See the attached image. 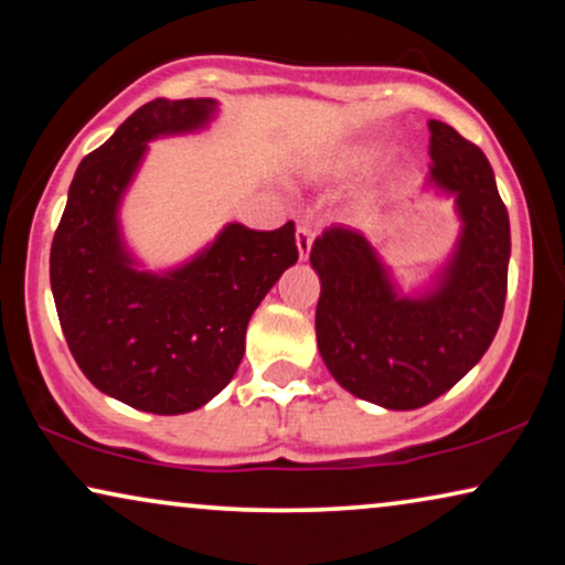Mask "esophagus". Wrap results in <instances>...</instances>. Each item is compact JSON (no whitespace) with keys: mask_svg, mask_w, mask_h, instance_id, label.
<instances>
[{"mask_svg":"<svg viewBox=\"0 0 565 565\" xmlns=\"http://www.w3.org/2000/svg\"><path fill=\"white\" fill-rule=\"evenodd\" d=\"M296 244H298L300 259H306L308 252H311V244H313V231L308 228V226H298V231H296Z\"/></svg>","mask_w":565,"mask_h":565,"instance_id":"obj_1","label":"esophagus"}]
</instances>
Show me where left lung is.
<instances>
[{"label":"left lung","mask_w":565,"mask_h":565,"mask_svg":"<svg viewBox=\"0 0 565 565\" xmlns=\"http://www.w3.org/2000/svg\"><path fill=\"white\" fill-rule=\"evenodd\" d=\"M429 182L452 192L458 252L424 298L398 296L358 231L331 226L311 246L321 277L316 339L329 373L370 404L408 412L443 396L483 358L504 316L512 236L486 153L429 120Z\"/></svg>","instance_id":"1"}]
</instances>
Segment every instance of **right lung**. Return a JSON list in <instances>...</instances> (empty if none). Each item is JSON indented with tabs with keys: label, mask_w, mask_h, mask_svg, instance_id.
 Masks as SVG:
<instances>
[{
	"label": "right lung",
	"mask_w": 565,
	"mask_h": 565,
	"mask_svg": "<svg viewBox=\"0 0 565 565\" xmlns=\"http://www.w3.org/2000/svg\"><path fill=\"white\" fill-rule=\"evenodd\" d=\"M213 99H151L82 159L51 244L61 329L89 383L151 414H184L226 388L244 358L254 308L298 262L296 223L252 231L231 223L190 265L134 269L118 203L146 141L205 126Z\"/></svg>",
	"instance_id": "obj_1"
}]
</instances>
